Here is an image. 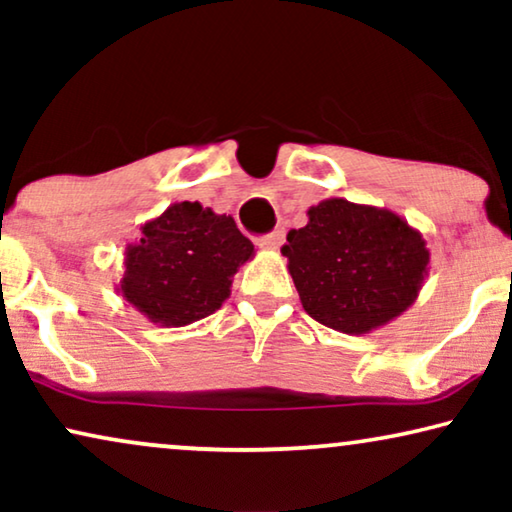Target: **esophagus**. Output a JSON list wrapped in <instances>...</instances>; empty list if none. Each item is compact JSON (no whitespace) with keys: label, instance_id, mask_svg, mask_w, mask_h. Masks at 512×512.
<instances>
[{"label":"esophagus","instance_id":"34e87169","mask_svg":"<svg viewBox=\"0 0 512 512\" xmlns=\"http://www.w3.org/2000/svg\"><path fill=\"white\" fill-rule=\"evenodd\" d=\"M258 244H261V247H265V249H275L277 251L284 244V230L277 228V230H272V233H268V235L258 237Z\"/></svg>","mask_w":512,"mask_h":512}]
</instances>
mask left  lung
<instances>
[{
    "label": "left lung",
    "instance_id": "obj_1",
    "mask_svg": "<svg viewBox=\"0 0 512 512\" xmlns=\"http://www.w3.org/2000/svg\"><path fill=\"white\" fill-rule=\"evenodd\" d=\"M282 254L303 310L333 331L361 335L412 307L431 254L417 228L384 207L328 198L307 226L286 235Z\"/></svg>",
    "mask_w": 512,
    "mask_h": 512
}]
</instances>
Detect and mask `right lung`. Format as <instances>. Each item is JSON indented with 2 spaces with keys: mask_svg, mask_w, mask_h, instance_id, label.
<instances>
[{
  "mask_svg": "<svg viewBox=\"0 0 512 512\" xmlns=\"http://www.w3.org/2000/svg\"><path fill=\"white\" fill-rule=\"evenodd\" d=\"M139 230V242L125 247L116 291L163 328L188 326L219 310L235 272L254 256V244L233 216L200 202H174Z\"/></svg>",
  "mask_w": 512,
  "mask_h": 512,
  "instance_id": "add662e5",
  "label": "right lung"
}]
</instances>
